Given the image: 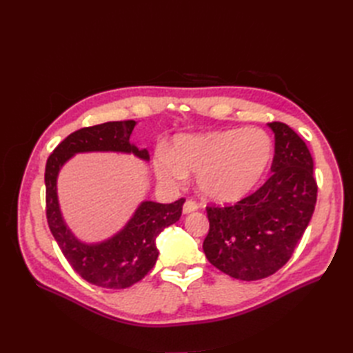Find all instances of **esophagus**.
Returning a JSON list of instances; mask_svg holds the SVG:
<instances>
[{"mask_svg": "<svg viewBox=\"0 0 353 353\" xmlns=\"http://www.w3.org/2000/svg\"><path fill=\"white\" fill-rule=\"evenodd\" d=\"M197 209H199L197 201H194V200H187V201L184 203L183 212L185 213V215H188V213H193V212H194V210H197Z\"/></svg>", "mask_w": 353, "mask_h": 353, "instance_id": "34e87169", "label": "esophagus"}]
</instances>
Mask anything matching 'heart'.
<instances>
[{
  "mask_svg": "<svg viewBox=\"0 0 353 353\" xmlns=\"http://www.w3.org/2000/svg\"><path fill=\"white\" fill-rule=\"evenodd\" d=\"M272 157V141L259 128L178 135L172 152L156 148L154 172L169 188L197 175L200 193L215 201L244 197L259 183Z\"/></svg>",
  "mask_w": 353,
  "mask_h": 353,
  "instance_id": "heart-1",
  "label": "heart"
}]
</instances>
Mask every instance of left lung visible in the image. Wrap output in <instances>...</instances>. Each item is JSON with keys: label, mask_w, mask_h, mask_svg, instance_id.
Instances as JSON below:
<instances>
[{"label": "left lung", "mask_w": 353, "mask_h": 353, "mask_svg": "<svg viewBox=\"0 0 353 353\" xmlns=\"http://www.w3.org/2000/svg\"><path fill=\"white\" fill-rule=\"evenodd\" d=\"M268 126L275 137L270 179L236 205L206 208V258L243 281L266 279L287 263L316 203L314 160L305 141L285 123Z\"/></svg>", "instance_id": "1"}]
</instances>
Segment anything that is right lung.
Masks as SVG:
<instances>
[{
  "mask_svg": "<svg viewBox=\"0 0 353 353\" xmlns=\"http://www.w3.org/2000/svg\"><path fill=\"white\" fill-rule=\"evenodd\" d=\"M135 125V121L105 122L74 131L54 148L46 166L47 221L51 234L72 268L83 280L104 288H126L144 279L157 261L156 239L181 218L185 200L179 199L169 205L141 201L114 236L99 243H85L74 237L63 219L57 178L60 169L78 153H125L148 162L147 148H138L130 141Z\"/></svg>",
  "mask_w": 353,
  "mask_h": 353,
  "instance_id": "1",
  "label": "right lung"
}]
</instances>
